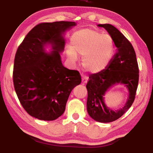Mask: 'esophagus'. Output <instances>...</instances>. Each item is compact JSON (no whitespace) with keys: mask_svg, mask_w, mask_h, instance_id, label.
I'll return each mask as SVG.
<instances>
[{"mask_svg":"<svg viewBox=\"0 0 153 153\" xmlns=\"http://www.w3.org/2000/svg\"><path fill=\"white\" fill-rule=\"evenodd\" d=\"M82 84H85L88 82V77H83L82 79Z\"/></svg>","mask_w":153,"mask_h":153,"instance_id":"esophagus-1","label":"esophagus"}]
</instances>
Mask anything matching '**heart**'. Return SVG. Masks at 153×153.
<instances>
[{
  "instance_id": "heart-1",
  "label": "heart",
  "mask_w": 153,
  "mask_h": 153,
  "mask_svg": "<svg viewBox=\"0 0 153 153\" xmlns=\"http://www.w3.org/2000/svg\"><path fill=\"white\" fill-rule=\"evenodd\" d=\"M115 45L112 37L92 29L75 32L71 38V47L66 50L69 60L76 62L82 56V66L90 74L105 70L113 56Z\"/></svg>"
}]
</instances>
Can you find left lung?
Returning <instances> with one entry per match:
<instances>
[{
	"instance_id": "left-lung-1",
	"label": "left lung",
	"mask_w": 153,
	"mask_h": 153,
	"mask_svg": "<svg viewBox=\"0 0 153 153\" xmlns=\"http://www.w3.org/2000/svg\"><path fill=\"white\" fill-rule=\"evenodd\" d=\"M97 25L107 31L117 49L107 68L89 77L86 85L87 111L94 120L109 123L121 117L134 102L138 84L139 69L135 51L125 36L111 24ZM117 85L125 86L128 96L122 108L112 110L105 104L104 97L105 93Z\"/></svg>"
}]
</instances>
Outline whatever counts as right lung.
Instances as JSON below:
<instances>
[{
    "label": "right lung",
    "mask_w": 153,
    "mask_h": 153,
    "mask_svg": "<svg viewBox=\"0 0 153 153\" xmlns=\"http://www.w3.org/2000/svg\"><path fill=\"white\" fill-rule=\"evenodd\" d=\"M76 25L55 22L36 25L15 54V90L27 113L40 120L53 121L63 115L71 92L81 83L79 72L65 67L61 58L65 32Z\"/></svg>",
    "instance_id": "add662e5"
}]
</instances>
